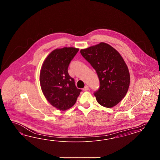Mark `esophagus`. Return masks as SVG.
I'll return each mask as SVG.
<instances>
[{
	"instance_id": "obj_1",
	"label": "esophagus",
	"mask_w": 160,
	"mask_h": 160,
	"mask_svg": "<svg viewBox=\"0 0 160 160\" xmlns=\"http://www.w3.org/2000/svg\"><path fill=\"white\" fill-rule=\"evenodd\" d=\"M88 90H89V87H88V86H87V85H86V86L84 87V88L82 89L83 91H88Z\"/></svg>"
}]
</instances>
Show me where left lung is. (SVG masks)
Masks as SVG:
<instances>
[{
    "instance_id": "left-lung-1",
    "label": "left lung",
    "mask_w": 160,
    "mask_h": 160,
    "mask_svg": "<svg viewBox=\"0 0 160 160\" xmlns=\"http://www.w3.org/2000/svg\"><path fill=\"white\" fill-rule=\"evenodd\" d=\"M82 56L97 73L100 86L94 92L98 102L105 108L116 105L128 90L130 75L121 55L105 43L82 49Z\"/></svg>"
}]
</instances>
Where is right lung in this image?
<instances>
[{
    "label": "right lung",
    "instance_id": "right-lung-1",
    "mask_svg": "<svg viewBox=\"0 0 160 160\" xmlns=\"http://www.w3.org/2000/svg\"><path fill=\"white\" fill-rule=\"evenodd\" d=\"M78 48L63 47L52 51L43 62L40 73V83L44 97L51 105L66 110L74 105L82 90L68 73L71 61Z\"/></svg>",
    "mask_w": 160,
    "mask_h": 160
}]
</instances>
